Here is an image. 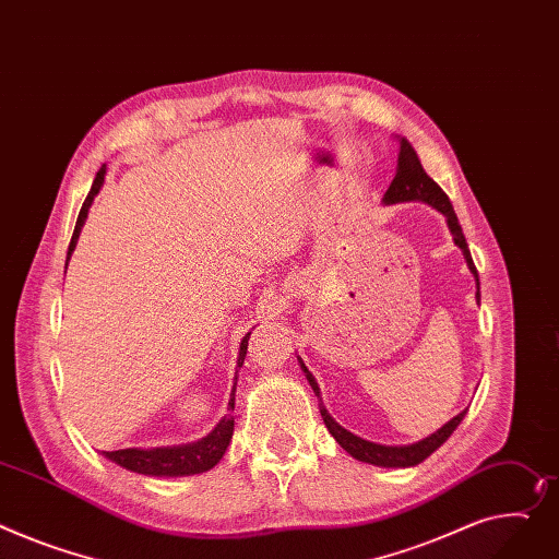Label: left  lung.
Listing matches in <instances>:
<instances>
[{"label": "left lung", "mask_w": 559, "mask_h": 559, "mask_svg": "<svg viewBox=\"0 0 559 559\" xmlns=\"http://www.w3.org/2000/svg\"><path fill=\"white\" fill-rule=\"evenodd\" d=\"M382 202L389 206V204H400V202H425L429 204L431 209H436L438 213L444 215V219H448V227L452 231V238H454V245L463 251L465 255V263L469 267V272L474 274L476 278V304L480 301V292H478V274H476V267H474V260L469 255V249H467V240L463 236V229L459 225V217L454 213V206L450 202V198L442 193L440 186L425 173L414 145L408 143L404 136L400 141V153H397V168H395V177L391 181V186L386 189ZM301 364V370L306 373V380L310 382L314 395L319 397V412H321V418L328 427V431L332 433V438L337 440L342 448L357 461L361 463H368V465H378V467H414L418 463H423L427 456H431L440 444L448 440L456 427L461 425V420L465 418L467 408H463V412L459 416H454L450 423H444L438 431H433L431 436L414 442V444H380V442H370L366 438H359L355 436L353 431L344 429L337 420H334L328 408L323 406V400H321V389L314 380V376L308 370V366L304 364L301 357H296Z\"/></svg>", "instance_id": "left-lung-1"}]
</instances>
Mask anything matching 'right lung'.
<instances>
[{"mask_svg": "<svg viewBox=\"0 0 559 559\" xmlns=\"http://www.w3.org/2000/svg\"><path fill=\"white\" fill-rule=\"evenodd\" d=\"M105 173L107 166L103 164L100 170L94 177L92 189L83 202V209L79 213L76 219V229H73L71 242H69V251H67V263L76 249V242L81 238V229L87 219L90 206L94 202V198L98 195V191L103 189L105 181ZM247 332L242 342H240V350H238V364H236V382H238V368L245 361L247 355V342H249ZM236 382L231 389V400H229V412H234L236 406ZM234 436V416L227 414L222 418L204 438L195 440V442H186V444H173V448H151V450H141V448H128V450H117V452H103V456L111 463H117L119 467H126L130 472L143 474V476H193V474H202L209 472L211 467H215L219 463V459L225 456L229 442Z\"/></svg>", "mask_w": 559, "mask_h": 559, "instance_id": "1", "label": "right lung"}]
</instances>
